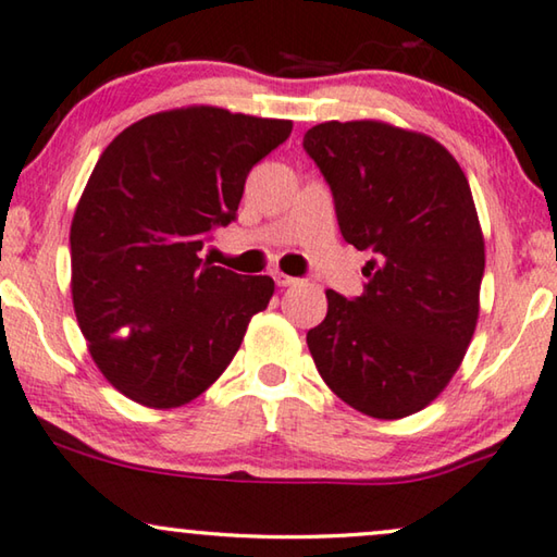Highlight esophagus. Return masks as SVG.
<instances>
[{"instance_id": "34e87169", "label": "esophagus", "mask_w": 557, "mask_h": 557, "mask_svg": "<svg viewBox=\"0 0 557 557\" xmlns=\"http://www.w3.org/2000/svg\"><path fill=\"white\" fill-rule=\"evenodd\" d=\"M273 281H276V286H281V288H288V286L298 284V278L288 276V273H281V271H273Z\"/></svg>"}]
</instances>
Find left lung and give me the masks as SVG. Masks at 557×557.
Segmentation results:
<instances>
[{"instance_id": "1", "label": "left lung", "mask_w": 557, "mask_h": 557, "mask_svg": "<svg viewBox=\"0 0 557 557\" xmlns=\"http://www.w3.org/2000/svg\"><path fill=\"white\" fill-rule=\"evenodd\" d=\"M304 150L331 185L343 239L370 253L362 296L325 290L308 350L345 405L414 414L449 385L476 331L486 257L469 180L430 135L380 121L321 123Z\"/></svg>"}]
</instances>
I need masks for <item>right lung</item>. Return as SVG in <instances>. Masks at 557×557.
<instances>
[{
  "mask_svg": "<svg viewBox=\"0 0 557 557\" xmlns=\"http://www.w3.org/2000/svg\"><path fill=\"white\" fill-rule=\"evenodd\" d=\"M290 121L193 106L143 117L96 162L71 222V294L90 358L133 403L202 395L239 350L273 278L199 259L236 219L251 168Z\"/></svg>",
  "mask_w": 557,
  "mask_h": 557,
  "instance_id": "right-lung-1",
  "label": "right lung"
}]
</instances>
